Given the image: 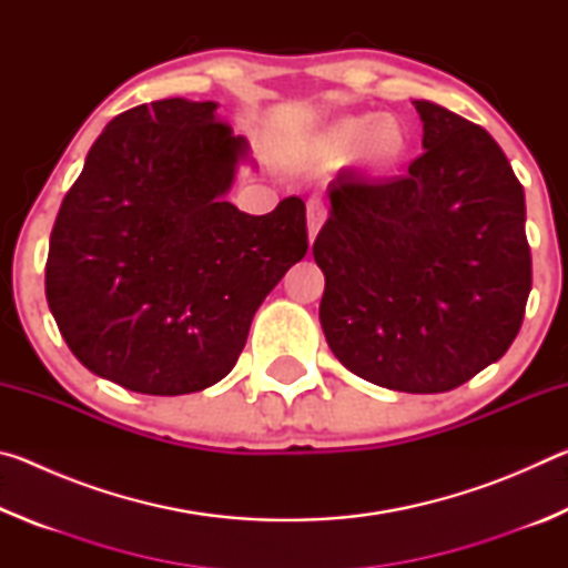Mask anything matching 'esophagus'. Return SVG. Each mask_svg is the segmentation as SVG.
<instances>
[{"instance_id": "obj_1", "label": "esophagus", "mask_w": 568, "mask_h": 568, "mask_svg": "<svg viewBox=\"0 0 568 568\" xmlns=\"http://www.w3.org/2000/svg\"><path fill=\"white\" fill-rule=\"evenodd\" d=\"M325 217H328V210H325L321 200H311V203H307V240H311V243L318 237Z\"/></svg>"}]
</instances>
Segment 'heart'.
Returning a JSON list of instances; mask_svg holds the SVG:
<instances>
[{
    "instance_id": "obj_1",
    "label": "heart",
    "mask_w": 568,
    "mask_h": 568,
    "mask_svg": "<svg viewBox=\"0 0 568 568\" xmlns=\"http://www.w3.org/2000/svg\"><path fill=\"white\" fill-rule=\"evenodd\" d=\"M408 150L410 134L406 124L390 114H378V118L345 114L323 128L311 148L313 155L321 160H343L351 155L353 165L371 175H386L396 170L406 160Z\"/></svg>"
}]
</instances>
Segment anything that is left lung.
Listing matches in <instances>:
<instances>
[{
  "label": "left lung",
  "instance_id": "1",
  "mask_svg": "<svg viewBox=\"0 0 568 568\" xmlns=\"http://www.w3.org/2000/svg\"><path fill=\"white\" fill-rule=\"evenodd\" d=\"M423 155L408 175H338L313 243L321 325L345 368L381 388L446 393L496 363L531 293L526 200L484 128L413 100Z\"/></svg>",
  "mask_w": 568,
  "mask_h": 568
}]
</instances>
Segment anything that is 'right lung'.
<instances>
[{"mask_svg":"<svg viewBox=\"0 0 568 568\" xmlns=\"http://www.w3.org/2000/svg\"><path fill=\"white\" fill-rule=\"evenodd\" d=\"M250 145L217 102L140 104L114 118L54 220L47 303L74 358L148 396L223 381L267 293L307 253L305 203H227Z\"/></svg>","mask_w":568,"mask_h":568,"instance_id":"obj_1","label":"right lung"}]
</instances>
